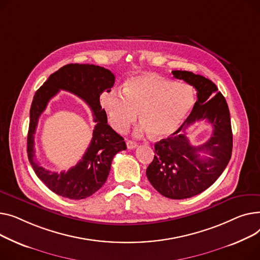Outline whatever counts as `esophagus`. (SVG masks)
Masks as SVG:
<instances>
[{
	"label": "esophagus",
	"instance_id": "34e87169",
	"mask_svg": "<svg viewBox=\"0 0 260 260\" xmlns=\"http://www.w3.org/2000/svg\"><path fill=\"white\" fill-rule=\"evenodd\" d=\"M126 144H127L128 149H134V148L137 147V144L135 142H132V141H127Z\"/></svg>",
	"mask_w": 260,
	"mask_h": 260
}]
</instances>
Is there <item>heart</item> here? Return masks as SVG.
Instances as JSON below:
<instances>
[{"mask_svg": "<svg viewBox=\"0 0 260 260\" xmlns=\"http://www.w3.org/2000/svg\"><path fill=\"white\" fill-rule=\"evenodd\" d=\"M110 125L125 132L139 117L143 125L140 133L164 139L176 132L194 105L192 89L182 83H172L155 73L129 78L124 92L112 91L102 96Z\"/></svg>", "mask_w": 260, "mask_h": 260, "instance_id": "obj_1", "label": "heart"}]
</instances>
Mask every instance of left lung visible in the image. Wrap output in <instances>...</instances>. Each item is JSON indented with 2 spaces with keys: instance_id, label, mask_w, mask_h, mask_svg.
Instances as JSON below:
<instances>
[{
  "instance_id": "obj_1",
  "label": "left lung",
  "mask_w": 260,
  "mask_h": 260,
  "mask_svg": "<svg viewBox=\"0 0 260 260\" xmlns=\"http://www.w3.org/2000/svg\"><path fill=\"white\" fill-rule=\"evenodd\" d=\"M172 74L196 89L197 101L179 129L168 139L155 143L156 154L146 174L151 185L161 195L184 200L207 190L221 175L232 155L233 135L230 111L216 85L190 71L174 70ZM202 119L211 124L213 132L204 145L195 147L183 132ZM201 151L210 156L202 158Z\"/></svg>"
}]
</instances>
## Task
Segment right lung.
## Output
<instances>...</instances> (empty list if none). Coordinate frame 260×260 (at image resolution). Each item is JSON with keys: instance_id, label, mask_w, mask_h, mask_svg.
Here are the masks:
<instances>
[{"instance_id": "obj_1", "label": "right lung", "mask_w": 260, "mask_h": 260, "mask_svg": "<svg viewBox=\"0 0 260 260\" xmlns=\"http://www.w3.org/2000/svg\"><path fill=\"white\" fill-rule=\"evenodd\" d=\"M114 74L104 67L89 64H68L52 73L34 96L30 108L27 136V154L37 176L55 194L69 200H84L103 187L109 175L111 162L116 153L127 149L123 137L107 121L100 96L110 92ZM59 89H65L82 98L94 113L96 123L93 140L82 159L68 172L50 173L35 160L34 134L38 118L48 102Z\"/></svg>"}]
</instances>
